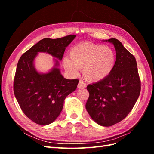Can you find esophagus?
Instances as JSON below:
<instances>
[{"mask_svg":"<svg viewBox=\"0 0 154 154\" xmlns=\"http://www.w3.org/2000/svg\"><path fill=\"white\" fill-rule=\"evenodd\" d=\"M77 87L78 88H79V89H84V88H85L87 87V85L83 80L80 79L79 81V83H78Z\"/></svg>","mask_w":154,"mask_h":154,"instance_id":"34e87169","label":"esophagus"}]
</instances>
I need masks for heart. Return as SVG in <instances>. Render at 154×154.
Segmentation results:
<instances>
[{
	"label": "heart",
	"instance_id": "b5f03b06",
	"mask_svg": "<svg viewBox=\"0 0 154 154\" xmlns=\"http://www.w3.org/2000/svg\"><path fill=\"white\" fill-rule=\"evenodd\" d=\"M70 58L65 57L63 63L65 69L76 75L83 69L84 77L90 81L105 79L115 66L116 55L109 46L83 42L74 45L69 51Z\"/></svg>",
	"mask_w": 154,
	"mask_h": 154
}]
</instances>
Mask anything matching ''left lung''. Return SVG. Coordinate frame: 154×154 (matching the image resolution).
I'll list each match as a JSON object with an SVG mask.
<instances>
[{"instance_id":"8db88e82","label":"left lung","mask_w":154,"mask_h":154,"mask_svg":"<svg viewBox=\"0 0 154 154\" xmlns=\"http://www.w3.org/2000/svg\"><path fill=\"white\" fill-rule=\"evenodd\" d=\"M114 45L116 60L110 74L89 85L86 109L94 121L110 126L122 121L135 105L141 91V81L134 56L115 38L106 40Z\"/></svg>"}]
</instances>
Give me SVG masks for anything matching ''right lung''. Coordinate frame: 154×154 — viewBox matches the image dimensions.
I'll return each instance as SVG.
<instances>
[{"label":"right lung","mask_w":154,"mask_h":154,"mask_svg":"<svg viewBox=\"0 0 154 154\" xmlns=\"http://www.w3.org/2000/svg\"><path fill=\"white\" fill-rule=\"evenodd\" d=\"M76 37L68 35L57 38H44L22 55L14 79V95L22 112L34 122L48 125L57 119L66 97L76 89L79 80L67 79L57 67L40 74L34 67L38 52H47L61 60L65 48ZM58 62L56 61V65Z\"/></svg>","instance_id":"1"}]
</instances>
